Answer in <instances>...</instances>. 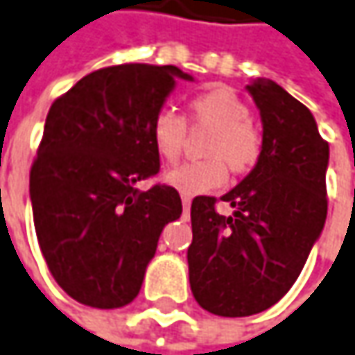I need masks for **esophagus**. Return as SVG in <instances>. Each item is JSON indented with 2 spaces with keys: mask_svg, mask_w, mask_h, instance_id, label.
Returning <instances> with one entry per match:
<instances>
[{
  "mask_svg": "<svg viewBox=\"0 0 355 355\" xmlns=\"http://www.w3.org/2000/svg\"><path fill=\"white\" fill-rule=\"evenodd\" d=\"M182 209H191V197H187V195H182Z\"/></svg>",
  "mask_w": 355,
  "mask_h": 355,
  "instance_id": "esophagus-1",
  "label": "esophagus"
}]
</instances>
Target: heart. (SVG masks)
I'll return each mask as SVG.
<instances>
[{
  "label": "heart",
  "instance_id": "b5f03b06",
  "mask_svg": "<svg viewBox=\"0 0 355 355\" xmlns=\"http://www.w3.org/2000/svg\"><path fill=\"white\" fill-rule=\"evenodd\" d=\"M189 119L195 125L211 128L201 162L182 164L166 175V182L178 193L193 197L221 187L227 180V166L234 175L250 173L262 154V134L250 121V107L230 87H215L199 93L189 103ZM150 140L156 154L175 164L182 156L187 123L177 113L162 110L150 123Z\"/></svg>",
  "mask_w": 355,
  "mask_h": 355
}]
</instances>
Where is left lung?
Wrapping results in <instances>:
<instances>
[{"instance_id":"8db88e82","label":"left lung","mask_w":355,"mask_h":355,"mask_svg":"<svg viewBox=\"0 0 355 355\" xmlns=\"http://www.w3.org/2000/svg\"><path fill=\"white\" fill-rule=\"evenodd\" d=\"M262 117V154L254 171L221 197H195L189 280L197 303L221 317L270 309L295 284L327 217L329 144L311 112L274 81L248 85Z\"/></svg>"}]
</instances>
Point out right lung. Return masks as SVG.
<instances>
[{"label": "right lung", "mask_w": 355, "mask_h": 355, "mask_svg": "<svg viewBox=\"0 0 355 355\" xmlns=\"http://www.w3.org/2000/svg\"><path fill=\"white\" fill-rule=\"evenodd\" d=\"M173 64L93 71L46 115L30 171L34 227L58 286L83 305L132 303L168 221L182 213L171 184H136L160 171L150 123L175 87Z\"/></svg>", "instance_id": "1"}]
</instances>
